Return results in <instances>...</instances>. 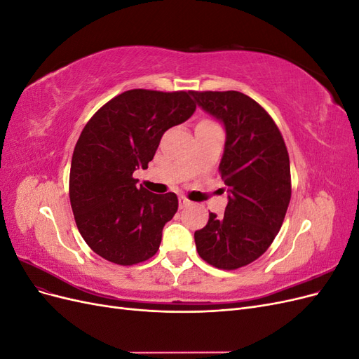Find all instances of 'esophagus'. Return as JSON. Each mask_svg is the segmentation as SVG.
<instances>
[{
	"mask_svg": "<svg viewBox=\"0 0 359 359\" xmlns=\"http://www.w3.org/2000/svg\"><path fill=\"white\" fill-rule=\"evenodd\" d=\"M180 208L182 210V208H186V206H189L191 202L187 199V198H184V196H180Z\"/></svg>",
	"mask_w": 359,
	"mask_h": 359,
	"instance_id": "1",
	"label": "esophagus"
}]
</instances>
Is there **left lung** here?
<instances>
[{"label":"left lung","instance_id":"left-lung-1","mask_svg":"<svg viewBox=\"0 0 359 359\" xmlns=\"http://www.w3.org/2000/svg\"><path fill=\"white\" fill-rule=\"evenodd\" d=\"M226 130L220 175L229 191L224 215L194 232L199 256L220 269L252 264L273 244L290 202L287 148L269 114L238 91H191Z\"/></svg>","mask_w":359,"mask_h":359}]
</instances>
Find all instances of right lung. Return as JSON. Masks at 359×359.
<instances>
[{
    "label": "right lung",
    "mask_w": 359,
    "mask_h": 359,
    "mask_svg": "<svg viewBox=\"0 0 359 359\" xmlns=\"http://www.w3.org/2000/svg\"><path fill=\"white\" fill-rule=\"evenodd\" d=\"M191 91L130 90L97 111L76 142L70 203L76 226L94 253L116 265L153 257L161 232L178 210L175 193L137 187L133 172L147 169L168 128L196 111Z\"/></svg>",
    "instance_id": "right-lung-1"
}]
</instances>
